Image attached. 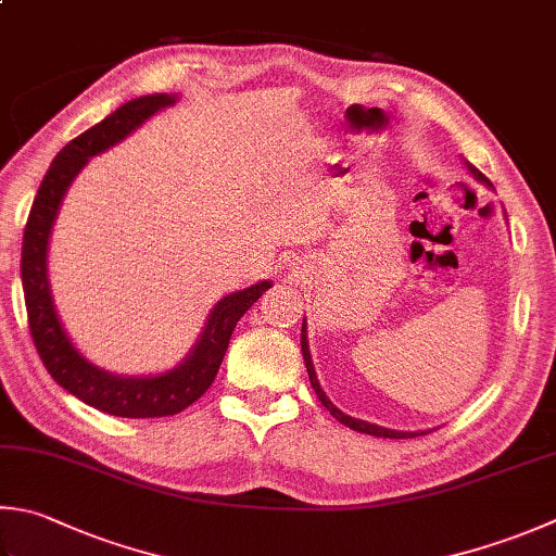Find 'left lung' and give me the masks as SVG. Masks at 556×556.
<instances>
[{
	"label": "left lung",
	"instance_id": "left-lung-1",
	"mask_svg": "<svg viewBox=\"0 0 556 556\" xmlns=\"http://www.w3.org/2000/svg\"><path fill=\"white\" fill-rule=\"evenodd\" d=\"M467 164V169H469V174L475 176L477 181H481V184H486V186H491V181L486 179L484 174H481L477 166H472L469 162H465ZM300 345H302V358H305V365H307V375H309V382H312V390L317 392V396H319V402L327 406V412L337 418V421H341L343 426H349V428H353V431H358V433H370V435H377V438H416V435H424V433H428V431H421V433H404V431H390V428H382V426H375V424H368V421H361V418H353V416H349V414H343L341 408H337L331 404V400L327 394H324V390H321V384H319V380H317V372H314V365H312V355H309V345H307V329H305V321H302V337H300Z\"/></svg>",
	"mask_w": 556,
	"mask_h": 556
}]
</instances>
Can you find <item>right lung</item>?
I'll use <instances>...</instances> for the list:
<instances>
[{
	"label": "right lung",
	"mask_w": 556,
	"mask_h": 556,
	"mask_svg": "<svg viewBox=\"0 0 556 556\" xmlns=\"http://www.w3.org/2000/svg\"><path fill=\"white\" fill-rule=\"evenodd\" d=\"M174 101L176 93H150V97L132 99L87 132H81L79 138L67 142L52 160L46 179L40 181L24 229V247H21V282H24L28 327L46 370L52 375V380L84 404L123 418L172 416L203 396L223 365L237 321L270 288V280H261L256 286L219 300L186 361L179 368L154 377H123L97 368L84 358L70 341L67 331L62 329L48 280V239L62 198L91 156L113 148L125 135L140 128L150 115L172 106Z\"/></svg>",
	"instance_id": "add662e5"
}]
</instances>
